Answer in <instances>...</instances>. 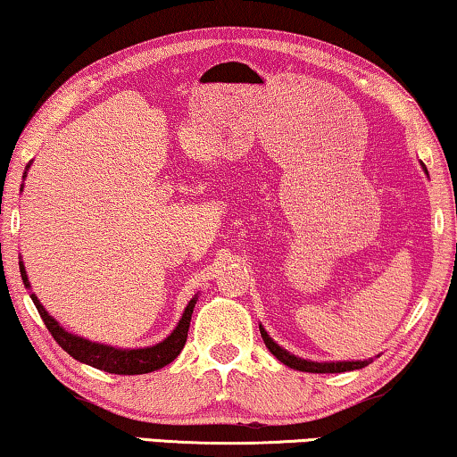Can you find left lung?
<instances>
[{
  "mask_svg": "<svg viewBox=\"0 0 457 457\" xmlns=\"http://www.w3.org/2000/svg\"><path fill=\"white\" fill-rule=\"evenodd\" d=\"M425 168V163H423ZM427 172V168H425ZM428 176V174H427ZM261 328V337L264 340V345H267V349L275 355L278 361H281L283 365L291 367V370H297V371H308V373H343V371H353V370H363L371 363V359H363V361H312V359H302L294 355V353H289L287 349H283V346H278L275 340L269 337V332L264 330V326L261 324L258 326Z\"/></svg>",
  "mask_w": 457,
  "mask_h": 457,
  "instance_id": "1",
  "label": "left lung"
}]
</instances>
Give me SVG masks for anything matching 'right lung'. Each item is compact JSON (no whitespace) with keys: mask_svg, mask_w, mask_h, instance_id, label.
Listing matches in <instances>:
<instances>
[{"mask_svg":"<svg viewBox=\"0 0 457 457\" xmlns=\"http://www.w3.org/2000/svg\"><path fill=\"white\" fill-rule=\"evenodd\" d=\"M32 163V162H30ZM30 163L26 166V172H29ZM24 172V179H26ZM20 275H22L24 287L30 291V281L29 275H26V267L20 258ZM30 299L37 305L40 318L53 338L57 340V345L63 349L65 353L79 361V363H86L90 367H96V370H102L106 373H117V376H141V373H152L158 371L162 367H166L168 363L180 355V351L185 349L187 345V337H188V326H190V316H193L195 303L199 295H195L190 299L188 305L182 312V318L176 324V328L170 332V335L160 340L158 345L152 346H141V349H120V346H112V345H102V343H92L84 337L71 335L67 332L63 326H61L57 320H54L49 312L45 310V305L38 302V297L30 291Z\"/></svg>","mask_w":457,"mask_h":457,"instance_id":"add662e5","label":"right lung"}]
</instances>
